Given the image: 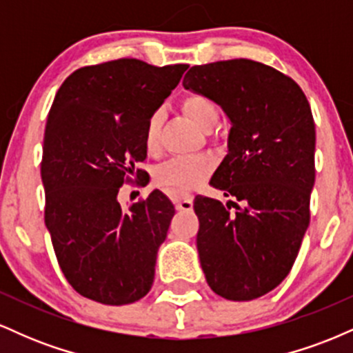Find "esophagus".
<instances>
[{"label":"esophagus","instance_id":"1","mask_svg":"<svg viewBox=\"0 0 353 353\" xmlns=\"http://www.w3.org/2000/svg\"><path fill=\"white\" fill-rule=\"evenodd\" d=\"M174 204H176L177 210H182V212H189V210H192L194 201H192V197L185 196V197H181V199H176Z\"/></svg>","mask_w":353,"mask_h":353}]
</instances>
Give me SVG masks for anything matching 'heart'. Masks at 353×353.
Segmentation results:
<instances>
[{"mask_svg": "<svg viewBox=\"0 0 353 353\" xmlns=\"http://www.w3.org/2000/svg\"><path fill=\"white\" fill-rule=\"evenodd\" d=\"M182 111L202 131H212L219 121L216 104L204 94H189L182 99ZM163 112L156 111L149 116L144 128V148L149 154L159 151L161 145V125H163ZM212 171V161L201 156L174 157L168 163L161 164L154 172V179L161 188L172 196H182L189 190L199 188Z\"/></svg>", "mask_w": 353, "mask_h": 353, "instance_id": "obj_1", "label": "heart"}]
</instances>
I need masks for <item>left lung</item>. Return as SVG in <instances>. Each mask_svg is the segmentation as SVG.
<instances>
[{"label": "left lung", "mask_w": 353, "mask_h": 353, "mask_svg": "<svg viewBox=\"0 0 353 353\" xmlns=\"http://www.w3.org/2000/svg\"><path fill=\"white\" fill-rule=\"evenodd\" d=\"M182 86L229 117L228 156L210 185L239 202L194 201L201 267L217 295L252 301L289 275L309 228L315 182L309 101L289 76L250 59L192 66Z\"/></svg>", "instance_id": "obj_1"}]
</instances>
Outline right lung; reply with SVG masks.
Masks as SVG:
<instances>
[{
	"label": "right lung",
	"mask_w": 353,
	"mask_h": 353,
	"mask_svg": "<svg viewBox=\"0 0 353 353\" xmlns=\"http://www.w3.org/2000/svg\"><path fill=\"white\" fill-rule=\"evenodd\" d=\"M116 59L68 76L44 131V224L64 277L104 305H125L151 290L157 250L176 212L161 190L128 209L117 192L148 156L149 116L188 70Z\"/></svg>",
	"instance_id": "1"
}]
</instances>
